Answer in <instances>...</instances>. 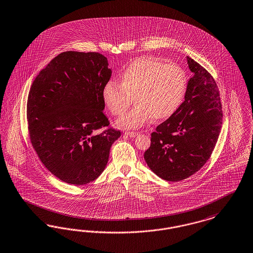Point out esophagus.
Instances as JSON below:
<instances>
[{
  "label": "esophagus",
  "instance_id": "esophagus-1",
  "mask_svg": "<svg viewBox=\"0 0 253 253\" xmlns=\"http://www.w3.org/2000/svg\"><path fill=\"white\" fill-rule=\"evenodd\" d=\"M125 135L130 136V137H135L138 135V132L136 131H125Z\"/></svg>",
  "mask_w": 253,
  "mask_h": 253
}]
</instances>
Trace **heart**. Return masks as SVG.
Segmentation results:
<instances>
[{
    "mask_svg": "<svg viewBox=\"0 0 253 253\" xmlns=\"http://www.w3.org/2000/svg\"><path fill=\"white\" fill-rule=\"evenodd\" d=\"M185 88L186 77L180 67L144 56L126 67L121 84L108 81L104 84L102 100L114 116L121 117L134 99V108L117 122L121 128L133 129L152 118L155 121L169 118L182 103Z\"/></svg>",
    "mask_w": 253,
    "mask_h": 253,
    "instance_id": "b5f03b06",
    "label": "heart"
}]
</instances>
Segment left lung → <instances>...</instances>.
<instances>
[{
  "instance_id": "1",
  "label": "left lung",
  "mask_w": 253,
  "mask_h": 253,
  "mask_svg": "<svg viewBox=\"0 0 253 253\" xmlns=\"http://www.w3.org/2000/svg\"><path fill=\"white\" fill-rule=\"evenodd\" d=\"M193 72L184 101L152 133L144 153L149 168L169 182L190 177L207 162L222 125V107L217 85L199 63L186 57Z\"/></svg>"
}]
</instances>
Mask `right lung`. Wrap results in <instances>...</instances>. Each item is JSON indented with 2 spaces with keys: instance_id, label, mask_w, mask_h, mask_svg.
Segmentation results:
<instances>
[{
  "instance_id": "1",
  "label": "right lung",
  "mask_w": 253,
  "mask_h": 253,
  "mask_svg": "<svg viewBox=\"0 0 253 253\" xmlns=\"http://www.w3.org/2000/svg\"><path fill=\"white\" fill-rule=\"evenodd\" d=\"M98 52L65 51L36 77L27 101L31 142L41 162L61 181L82 185L104 170L121 131L109 128L102 88L110 80Z\"/></svg>"
}]
</instances>
